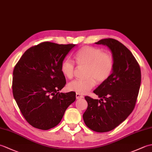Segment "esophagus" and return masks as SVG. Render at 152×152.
Here are the masks:
<instances>
[{"label":"esophagus","instance_id":"esophagus-1","mask_svg":"<svg viewBox=\"0 0 152 152\" xmlns=\"http://www.w3.org/2000/svg\"><path fill=\"white\" fill-rule=\"evenodd\" d=\"M76 99H80L83 98V95L80 94V93H76Z\"/></svg>","mask_w":152,"mask_h":152}]
</instances>
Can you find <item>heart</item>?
<instances>
[{
  "mask_svg": "<svg viewBox=\"0 0 152 152\" xmlns=\"http://www.w3.org/2000/svg\"><path fill=\"white\" fill-rule=\"evenodd\" d=\"M74 59L79 66H86L84 79L76 80L70 82L67 88L70 91L80 94L89 92L95 83L106 82L113 72L114 57L110 51H104L101 48L89 46H83L76 51ZM75 64L70 59H64L61 64V71L66 78H73Z\"/></svg>",
  "mask_w": 152,
  "mask_h": 152,
  "instance_id": "obj_1",
  "label": "heart"
}]
</instances>
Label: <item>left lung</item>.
<instances>
[{
    "mask_svg": "<svg viewBox=\"0 0 152 152\" xmlns=\"http://www.w3.org/2000/svg\"><path fill=\"white\" fill-rule=\"evenodd\" d=\"M95 44L110 48L114 67L110 77L93 91L101 100L85 96L88 106L83 118L90 129L104 133L118 127L133 112L140 87L141 70L133 55L120 42L108 38Z\"/></svg>",
    "mask_w": 152,
    "mask_h": 152,
    "instance_id": "obj_1",
    "label": "left lung"
}]
</instances>
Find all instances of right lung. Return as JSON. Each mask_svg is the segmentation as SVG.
<instances>
[{"instance_id":"right-lung-1","label":"right lung","mask_w":152,"mask_h":152,"mask_svg":"<svg viewBox=\"0 0 152 152\" xmlns=\"http://www.w3.org/2000/svg\"><path fill=\"white\" fill-rule=\"evenodd\" d=\"M76 44L43 42L25 51L13 71L12 92L26 121L33 127H56L76 100V93L59 92L66 84L61 64Z\"/></svg>"}]
</instances>
